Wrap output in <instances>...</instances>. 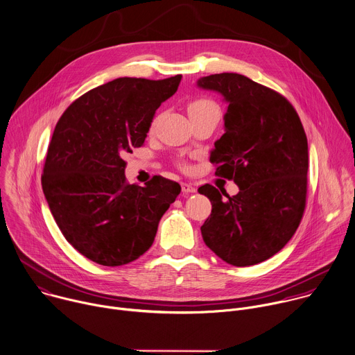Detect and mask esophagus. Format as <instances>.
<instances>
[{"label": "esophagus", "instance_id": "1", "mask_svg": "<svg viewBox=\"0 0 355 355\" xmlns=\"http://www.w3.org/2000/svg\"><path fill=\"white\" fill-rule=\"evenodd\" d=\"M181 188H182V192H185V193H193L196 191V188L192 184H188V182H182Z\"/></svg>", "mask_w": 355, "mask_h": 355}]
</instances>
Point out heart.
<instances>
[{"label":"heart","instance_id":"b5f03b06","mask_svg":"<svg viewBox=\"0 0 355 355\" xmlns=\"http://www.w3.org/2000/svg\"><path fill=\"white\" fill-rule=\"evenodd\" d=\"M188 112H189L191 118L192 116H200V115H205V114H218L220 115V108L213 100L202 97V98H196V100L189 103Z\"/></svg>","mask_w":355,"mask_h":355}]
</instances>
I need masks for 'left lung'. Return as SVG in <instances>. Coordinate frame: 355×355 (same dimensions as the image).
<instances>
[{
    "label": "left lung",
    "mask_w": 355,
    "mask_h": 355,
    "mask_svg": "<svg viewBox=\"0 0 355 355\" xmlns=\"http://www.w3.org/2000/svg\"><path fill=\"white\" fill-rule=\"evenodd\" d=\"M198 87L227 101L224 134L210 162L232 180L230 196L213 185L198 191L211 213L200 227L205 244L232 266H251L277 254L294 235L306 200L308 141L300 116L280 93L240 73H214ZM223 196L221 197L220 195Z\"/></svg>",
    "instance_id": "left-lung-1"
}]
</instances>
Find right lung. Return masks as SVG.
Segmentation results:
<instances>
[{
  "instance_id": "add662e5",
  "label": "right lung",
  "mask_w": 355,
  "mask_h": 355,
  "mask_svg": "<svg viewBox=\"0 0 355 355\" xmlns=\"http://www.w3.org/2000/svg\"><path fill=\"white\" fill-rule=\"evenodd\" d=\"M181 78L114 79L76 98L55 125L43 192L65 240L98 265L121 266L144 255L181 192L160 175L145 187L128 184L124 160L144 145L156 110Z\"/></svg>"
}]
</instances>
